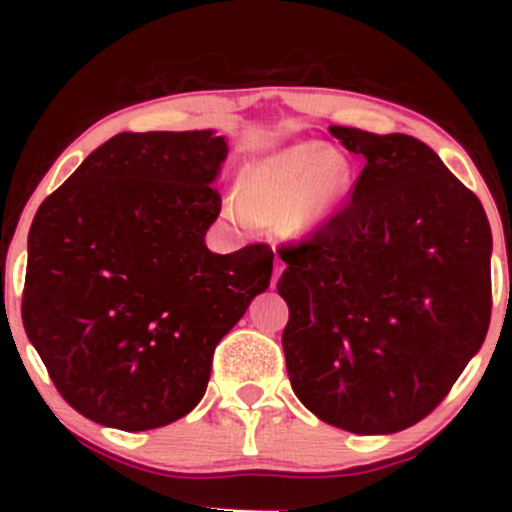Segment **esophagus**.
Listing matches in <instances>:
<instances>
[{
  "label": "esophagus",
  "instance_id": "esophagus-1",
  "mask_svg": "<svg viewBox=\"0 0 512 512\" xmlns=\"http://www.w3.org/2000/svg\"><path fill=\"white\" fill-rule=\"evenodd\" d=\"M281 272H284V262H281L279 257H276V262H274V276H272V286L276 284V281H279Z\"/></svg>",
  "mask_w": 512,
  "mask_h": 512
}]
</instances>
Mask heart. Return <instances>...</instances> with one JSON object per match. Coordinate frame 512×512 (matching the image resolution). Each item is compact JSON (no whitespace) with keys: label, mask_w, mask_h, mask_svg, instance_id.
<instances>
[{"label":"heart","mask_w":512,"mask_h":512,"mask_svg":"<svg viewBox=\"0 0 512 512\" xmlns=\"http://www.w3.org/2000/svg\"><path fill=\"white\" fill-rule=\"evenodd\" d=\"M349 187V168L322 144H298L252 163L240 178L231 216L243 226L286 221L296 231L332 214Z\"/></svg>","instance_id":"1"}]
</instances>
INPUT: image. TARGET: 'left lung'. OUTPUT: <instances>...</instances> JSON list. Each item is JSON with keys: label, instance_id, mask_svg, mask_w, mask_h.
<instances>
[{"label": "left lung", "instance_id": "8db88e82", "mask_svg": "<svg viewBox=\"0 0 512 512\" xmlns=\"http://www.w3.org/2000/svg\"><path fill=\"white\" fill-rule=\"evenodd\" d=\"M366 166L330 219L281 245L286 370L344 431L397 433L448 397L491 322V226L479 197L407 134L330 127Z\"/></svg>", "mask_w": 512, "mask_h": 512}]
</instances>
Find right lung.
Instances as JSON below:
<instances>
[{
	"instance_id": "add662e5",
	"label": "right lung",
	"mask_w": 512,
	"mask_h": 512,
	"mask_svg": "<svg viewBox=\"0 0 512 512\" xmlns=\"http://www.w3.org/2000/svg\"><path fill=\"white\" fill-rule=\"evenodd\" d=\"M214 132H122L40 204L21 317L52 383L96 424L149 431L207 390L216 344L267 291L274 252L214 255Z\"/></svg>"
}]
</instances>
